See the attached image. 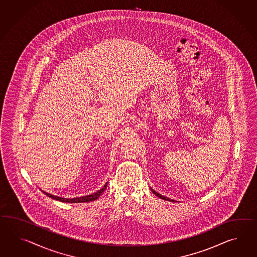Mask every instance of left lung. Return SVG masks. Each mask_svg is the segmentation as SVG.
<instances>
[{
    "label": "left lung",
    "instance_id": "1",
    "mask_svg": "<svg viewBox=\"0 0 257 257\" xmlns=\"http://www.w3.org/2000/svg\"><path fill=\"white\" fill-rule=\"evenodd\" d=\"M151 191L154 193V194L156 195V196H158L160 199H163V200H168V201H173V202H177V201H175V200H171V199H169V198H167V197H165V196H163L162 194H160V193H158V192H156L154 189H152V188H151Z\"/></svg>",
    "mask_w": 257,
    "mask_h": 257
}]
</instances>
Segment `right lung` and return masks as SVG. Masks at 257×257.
<instances>
[{
  "label": "right lung",
  "mask_w": 257,
  "mask_h": 257,
  "mask_svg": "<svg viewBox=\"0 0 257 257\" xmlns=\"http://www.w3.org/2000/svg\"><path fill=\"white\" fill-rule=\"evenodd\" d=\"M106 186H107V182L105 183V185L98 189L97 191H95L92 194L86 195V196H82V197H76V198H72V199H67V198H61V197H58V196H55V195L50 194V193H47L45 191H43V193L48 196L51 199L53 200H59V201H62V202H67V203H82V202H90V201H93V200H97L98 197L100 196L106 189Z\"/></svg>",
  "instance_id": "right-lung-1"
}]
</instances>
